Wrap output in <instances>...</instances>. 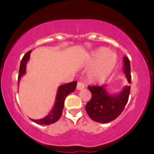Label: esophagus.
<instances>
[{
	"instance_id": "34e87169",
	"label": "esophagus",
	"mask_w": 154,
	"mask_h": 154,
	"mask_svg": "<svg viewBox=\"0 0 154 154\" xmlns=\"http://www.w3.org/2000/svg\"><path fill=\"white\" fill-rule=\"evenodd\" d=\"M84 88H85V85L82 82H77V90H82Z\"/></svg>"
}]
</instances>
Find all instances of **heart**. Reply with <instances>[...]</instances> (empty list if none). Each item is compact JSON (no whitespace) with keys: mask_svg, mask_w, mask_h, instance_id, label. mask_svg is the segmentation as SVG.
<instances>
[{"mask_svg":"<svg viewBox=\"0 0 154 154\" xmlns=\"http://www.w3.org/2000/svg\"><path fill=\"white\" fill-rule=\"evenodd\" d=\"M90 63L92 65L88 70V79L93 82L101 83L115 68L117 56L106 48L100 47L91 53Z\"/></svg>","mask_w":154,"mask_h":154,"instance_id":"1","label":"heart"}]
</instances>
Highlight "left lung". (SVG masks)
Returning <instances> with one entry per match:
<instances>
[{"label":"left lung","instance_id":"8db88e82","mask_svg":"<svg viewBox=\"0 0 154 154\" xmlns=\"http://www.w3.org/2000/svg\"><path fill=\"white\" fill-rule=\"evenodd\" d=\"M123 71L128 82L131 83L130 63L128 57L125 56ZM91 92V99L85 106L88 116L93 121L100 123H108L116 119L125 109L128 101L130 86H125L119 93L111 95L108 93L106 86H88Z\"/></svg>","mask_w":154,"mask_h":154}]
</instances>
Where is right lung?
<instances>
[{"mask_svg":"<svg viewBox=\"0 0 154 154\" xmlns=\"http://www.w3.org/2000/svg\"><path fill=\"white\" fill-rule=\"evenodd\" d=\"M31 51H28V52L23 56L22 61H21L18 76V86L22 77L26 73V63H27L28 60L29 59V57H30ZM77 82H76V81H74V82L67 83V84L62 85L59 86V88H58L57 93H56V100H55L54 106V107H53V109L51 110L50 113L48 114V116L43 118V119H30L32 121L42 125H51V124H54V122H57L58 120L59 119V118L61 117V114H62L63 106H64L65 98H66V97L69 94V93L75 91L76 86H77Z\"/></svg>","mask_w":154,"mask_h":154,"instance_id":"right-lung-1","label":"right lung"}]
</instances>
